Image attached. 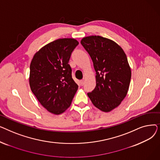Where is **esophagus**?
<instances>
[{"label":"esophagus","instance_id":"1","mask_svg":"<svg viewBox=\"0 0 160 160\" xmlns=\"http://www.w3.org/2000/svg\"><path fill=\"white\" fill-rule=\"evenodd\" d=\"M84 83H85V80H81L80 81V83L81 86H83V84H84Z\"/></svg>","mask_w":160,"mask_h":160}]
</instances>
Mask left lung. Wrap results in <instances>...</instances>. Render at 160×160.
<instances>
[{
    "instance_id": "obj_1",
    "label": "left lung",
    "mask_w": 160,
    "mask_h": 160,
    "mask_svg": "<svg viewBox=\"0 0 160 160\" xmlns=\"http://www.w3.org/2000/svg\"><path fill=\"white\" fill-rule=\"evenodd\" d=\"M96 71V87L88 95L104 112L118 107L126 97L131 80V69L122 48L112 39L99 36L82 39Z\"/></svg>"
}]
</instances>
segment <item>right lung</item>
Segmentation results:
<instances>
[{
	"label": "right lung",
	"instance_id": "add662e5",
	"mask_svg": "<svg viewBox=\"0 0 160 160\" xmlns=\"http://www.w3.org/2000/svg\"><path fill=\"white\" fill-rule=\"evenodd\" d=\"M78 43L73 38L58 39L39 49L31 61L30 89L40 104L53 114L60 115L68 109L78 88L69 65L71 52Z\"/></svg>",
	"mask_w": 160,
	"mask_h": 160
}]
</instances>
